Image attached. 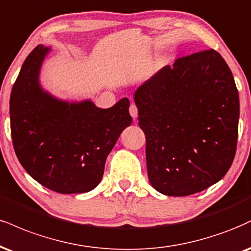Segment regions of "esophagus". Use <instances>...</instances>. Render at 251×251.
Returning <instances> with one entry per match:
<instances>
[{"label": "esophagus", "instance_id": "1", "mask_svg": "<svg viewBox=\"0 0 251 251\" xmlns=\"http://www.w3.org/2000/svg\"><path fill=\"white\" fill-rule=\"evenodd\" d=\"M129 114H131L133 119H135V118L138 117V107H137V105L131 104V106H129Z\"/></svg>", "mask_w": 251, "mask_h": 251}]
</instances>
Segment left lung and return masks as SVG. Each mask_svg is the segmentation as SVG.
Returning <instances> with one entry per match:
<instances>
[{
	"label": "left lung",
	"instance_id": "obj_1",
	"mask_svg": "<svg viewBox=\"0 0 251 251\" xmlns=\"http://www.w3.org/2000/svg\"><path fill=\"white\" fill-rule=\"evenodd\" d=\"M134 101L153 188L187 196L227 174L236 153L240 100L217 51L177 58L139 86Z\"/></svg>",
	"mask_w": 251,
	"mask_h": 251
}]
</instances>
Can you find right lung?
Segmentation results:
<instances>
[{
  "instance_id": "obj_1",
  "label": "right lung",
  "mask_w": 251,
  "mask_h": 251,
  "mask_svg": "<svg viewBox=\"0 0 251 251\" xmlns=\"http://www.w3.org/2000/svg\"><path fill=\"white\" fill-rule=\"evenodd\" d=\"M50 48L37 45L24 60L10 96L11 139L17 159L32 179L60 194L96 188L118 138L132 124L129 100L110 108L92 101L59 100L39 85Z\"/></svg>"
}]
</instances>
